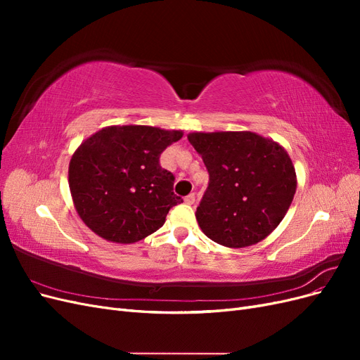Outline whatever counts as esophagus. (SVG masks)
I'll return each instance as SVG.
<instances>
[{"mask_svg": "<svg viewBox=\"0 0 360 360\" xmlns=\"http://www.w3.org/2000/svg\"><path fill=\"white\" fill-rule=\"evenodd\" d=\"M184 202L186 204H189V205H192L193 202H195V193H189L186 198H184Z\"/></svg>", "mask_w": 360, "mask_h": 360, "instance_id": "obj_1", "label": "esophagus"}]
</instances>
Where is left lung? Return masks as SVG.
Here are the masks:
<instances>
[{
  "instance_id": "obj_1",
  "label": "left lung",
  "mask_w": 360,
  "mask_h": 360,
  "mask_svg": "<svg viewBox=\"0 0 360 360\" xmlns=\"http://www.w3.org/2000/svg\"><path fill=\"white\" fill-rule=\"evenodd\" d=\"M189 143L209 171L197 207L202 233L226 248L252 246L284 219L297 188L287 150L254 132H193Z\"/></svg>"
}]
</instances>
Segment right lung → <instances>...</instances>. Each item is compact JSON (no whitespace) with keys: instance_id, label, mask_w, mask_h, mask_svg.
I'll return each instance as SVG.
<instances>
[{"instance_id":"right-lung-1","label":"right lung","mask_w":360,"mask_h":360,"mask_svg":"<svg viewBox=\"0 0 360 360\" xmlns=\"http://www.w3.org/2000/svg\"><path fill=\"white\" fill-rule=\"evenodd\" d=\"M181 130L151 126H108L76 148L69 163L75 209L93 233L114 243H135L165 224L174 176L160 167L163 150Z\"/></svg>"}]
</instances>
